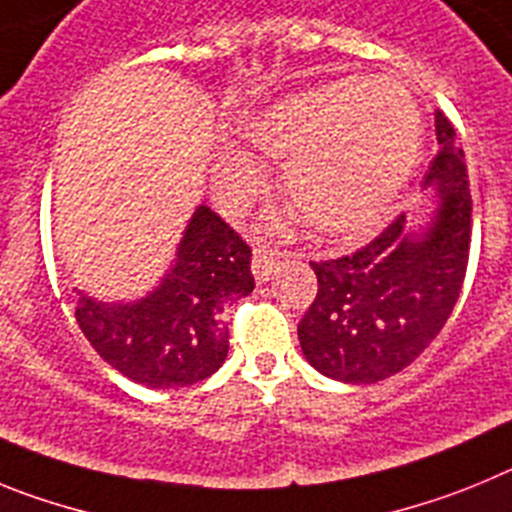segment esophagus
I'll list each match as a JSON object with an SVG mask.
<instances>
[{"label":"esophagus","mask_w":512,"mask_h":512,"mask_svg":"<svg viewBox=\"0 0 512 512\" xmlns=\"http://www.w3.org/2000/svg\"><path fill=\"white\" fill-rule=\"evenodd\" d=\"M279 256L277 251H269V248L259 246L256 248V253H253V261H251V269H253V277L259 279V282H266V279L277 271V264H279Z\"/></svg>","instance_id":"esophagus-1"}]
</instances>
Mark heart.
Segmentation results:
<instances>
[{"label": "heart", "instance_id": "obj_1", "mask_svg": "<svg viewBox=\"0 0 512 512\" xmlns=\"http://www.w3.org/2000/svg\"><path fill=\"white\" fill-rule=\"evenodd\" d=\"M264 156L287 161L289 202L318 233L359 238L390 212L413 176L423 143L415 99L392 79H338L289 94L243 122ZM217 182L230 202L259 184L241 148H223Z\"/></svg>", "mask_w": 512, "mask_h": 512}]
</instances>
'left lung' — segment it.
Segmentation results:
<instances>
[{
  "label": "left lung",
  "instance_id": "1",
  "mask_svg": "<svg viewBox=\"0 0 512 512\" xmlns=\"http://www.w3.org/2000/svg\"><path fill=\"white\" fill-rule=\"evenodd\" d=\"M438 153L423 187L436 212L423 233L397 215L351 256L310 261L318 295L297 325L305 359L320 374L374 384L402 372L441 333L459 300L472 241V192L456 130L436 112Z\"/></svg>",
  "mask_w": 512,
  "mask_h": 512
}]
</instances>
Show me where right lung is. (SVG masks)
I'll return each mask as SVG.
<instances>
[{
  "label": "right lung",
  "instance_id": "obj_1",
  "mask_svg": "<svg viewBox=\"0 0 512 512\" xmlns=\"http://www.w3.org/2000/svg\"><path fill=\"white\" fill-rule=\"evenodd\" d=\"M251 246L200 205L164 282L138 302L104 305L76 292V323L117 372L153 390L202 382L228 356L223 310L251 295Z\"/></svg>",
  "mask_w": 512,
  "mask_h": 512
}]
</instances>
